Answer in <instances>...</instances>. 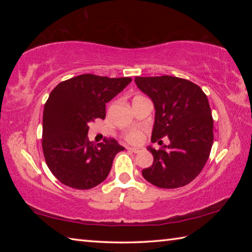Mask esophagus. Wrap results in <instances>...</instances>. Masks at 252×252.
Segmentation results:
<instances>
[{
  "label": "esophagus",
  "mask_w": 252,
  "mask_h": 252,
  "mask_svg": "<svg viewBox=\"0 0 252 252\" xmlns=\"http://www.w3.org/2000/svg\"><path fill=\"white\" fill-rule=\"evenodd\" d=\"M127 150L131 151V152H134V153H140L143 151V148H134V147H129L127 148Z\"/></svg>",
  "instance_id": "34e87169"
}]
</instances>
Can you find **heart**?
Returning <instances> with one entry per match:
<instances>
[{
	"label": "heart",
	"mask_w": 252,
	"mask_h": 252,
	"mask_svg": "<svg viewBox=\"0 0 252 252\" xmlns=\"http://www.w3.org/2000/svg\"><path fill=\"white\" fill-rule=\"evenodd\" d=\"M126 139H127V141L133 142V143L141 142L143 139V131L141 129H138V127H136V129L131 130L129 133L126 134Z\"/></svg>",
	"instance_id": "obj_1"
}]
</instances>
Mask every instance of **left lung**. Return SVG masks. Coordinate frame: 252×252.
I'll return each instance as SVG.
<instances>
[{"mask_svg": "<svg viewBox=\"0 0 252 252\" xmlns=\"http://www.w3.org/2000/svg\"><path fill=\"white\" fill-rule=\"evenodd\" d=\"M134 82L155 105L151 141L168 136L170 143L152 153L151 167L142 176L153 186L174 189L201 172L213 143V120L207 95L190 81L171 75L135 76ZM160 142V141H159Z\"/></svg>", "mask_w": 252, "mask_h": 252, "instance_id": "8db88e82", "label": "left lung"}]
</instances>
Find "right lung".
Masks as SVG:
<instances>
[{
  "label": "right lung",
  "instance_id": "right-lung-1",
  "mask_svg": "<svg viewBox=\"0 0 252 252\" xmlns=\"http://www.w3.org/2000/svg\"><path fill=\"white\" fill-rule=\"evenodd\" d=\"M131 78L82 74L59 83L43 111L42 148L51 172L70 188L87 190L103 182L114 157L125 148L114 139L89 141V123L105 118V103L120 93Z\"/></svg>",
  "mask_w": 252,
  "mask_h": 252
}]
</instances>
